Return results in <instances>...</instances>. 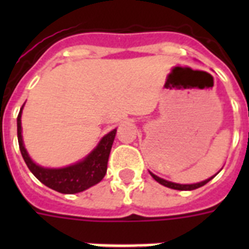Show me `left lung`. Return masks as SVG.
<instances>
[{"mask_svg": "<svg viewBox=\"0 0 249 249\" xmlns=\"http://www.w3.org/2000/svg\"><path fill=\"white\" fill-rule=\"evenodd\" d=\"M150 174L152 176V178L155 179L156 182H159L160 185H163V186H166V187H169V189H174V190H195L197 189V187H201V186H204L205 183H208L211 179H212L213 177L208 178V179H205V181H201V182H197V183H190V185H182V183H176V182H170V181H166V179H164V178H160L158 177L156 174H154L152 172H150Z\"/></svg>", "mask_w": 249, "mask_h": 249, "instance_id": "obj_1", "label": "left lung"}]
</instances>
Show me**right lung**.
Returning <instances> with one entry per match:
<instances>
[{
  "label": "right lung",
  "mask_w": 249,
  "mask_h": 249,
  "mask_svg": "<svg viewBox=\"0 0 249 249\" xmlns=\"http://www.w3.org/2000/svg\"><path fill=\"white\" fill-rule=\"evenodd\" d=\"M23 107L20 108L17 120L18 142H19V148H20L21 156H23L25 164L38 181L58 193L77 194L85 191L91 186L97 185L103 179L106 172H107L108 156L115 136H116V129H113L107 133L105 137H102V140L95 146V148L83 160L68 166H63V168H48V166L38 165L35 163L25 150L23 136H21Z\"/></svg>",
  "instance_id": "1"
}]
</instances>
